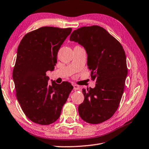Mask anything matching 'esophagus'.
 <instances>
[{"label": "esophagus", "instance_id": "esophagus-1", "mask_svg": "<svg viewBox=\"0 0 149 149\" xmlns=\"http://www.w3.org/2000/svg\"><path fill=\"white\" fill-rule=\"evenodd\" d=\"M73 89H74V90H79L80 89V88H79V86L76 85V84H74L73 85Z\"/></svg>", "mask_w": 149, "mask_h": 149}]
</instances>
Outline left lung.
Returning <instances> with one entry per match:
<instances>
[{
  "label": "left lung",
  "mask_w": 149,
  "mask_h": 149,
  "mask_svg": "<svg viewBox=\"0 0 149 149\" xmlns=\"http://www.w3.org/2000/svg\"><path fill=\"white\" fill-rule=\"evenodd\" d=\"M70 40L86 49L91 77L96 80L95 88L83 89L79 114L88 123H102L114 114L123 96L127 75L125 52L118 40L97 25L74 30Z\"/></svg>",
  "instance_id": "1"
}]
</instances>
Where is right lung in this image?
I'll return each mask as SVG.
<instances>
[{
	"instance_id": "add662e5",
	"label": "right lung",
	"mask_w": 149,
	"mask_h": 149,
	"mask_svg": "<svg viewBox=\"0 0 149 149\" xmlns=\"http://www.w3.org/2000/svg\"><path fill=\"white\" fill-rule=\"evenodd\" d=\"M71 28L43 26L26 33L17 49L13 70L16 96L22 111L33 123L49 125L60 118L73 86L68 82L49 84L57 54Z\"/></svg>"
}]
</instances>
